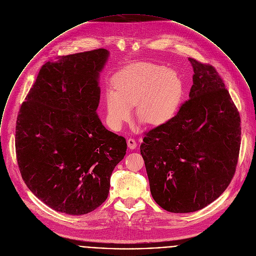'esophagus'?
<instances>
[{
    "instance_id": "34e87169",
    "label": "esophagus",
    "mask_w": 256,
    "mask_h": 256,
    "mask_svg": "<svg viewBox=\"0 0 256 256\" xmlns=\"http://www.w3.org/2000/svg\"><path fill=\"white\" fill-rule=\"evenodd\" d=\"M127 145H128V148H129V149H132V150L136 149V147H137L136 141H135L134 139H132V138H130V139L127 140Z\"/></svg>"
}]
</instances>
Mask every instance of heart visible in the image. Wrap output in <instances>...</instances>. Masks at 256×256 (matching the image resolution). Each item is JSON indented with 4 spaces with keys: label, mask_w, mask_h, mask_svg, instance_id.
I'll list each match as a JSON object with an SVG mask.
<instances>
[{
    "label": "heart",
    "mask_w": 256,
    "mask_h": 256,
    "mask_svg": "<svg viewBox=\"0 0 256 256\" xmlns=\"http://www.w3.org/2000/svg\"><path fill=\"white\" fill-rule=\"evenodd\" d=\"M182 93L178 76L164 66L153 64H132L115 78L114 91L106 96L108 122L121 128L132 114L144 123L159 126L167 123L176 112Z\"/></svg>",
    "instance_id": "b5f03b06"
}]
</instances>
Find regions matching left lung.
I'll return each mask as SVG.
<instances>
[{"instance_id":"left-lung-1","label":"left lung","mask_w":256,"mask_h":256,"mask_svg":"<svg viewBox=\"0 0 256 256\" xmlns=\"http://www.w3.org/2000/svg\"><path fill=\"white\" fill-rule=\"evenodd\" d=\"M188 60L190 99L140 146L153 198L176 214L200 210L226 190L240 148V112L222 78L212 66Z\"/></svg>"}]
</instances>
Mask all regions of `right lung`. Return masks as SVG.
Returning <instances> with one entry per match:
<instances>
[{
    "instance_id": "add662e5",
    "label": "right lung",
    "mask_w": 256,
    "mask_h": 256,
    "mask_svg": "<svg viewBox=\"0 0 256 256\" xmlns=\"http://www.w3.org/2000/svg\"><path fill=\"white\" fill-rule=\"evenodd\" d=\"M109 52L94 50L46 62L16 125L18 165L30 192L50 208L86 214L107 198L110 176L127 144L96 110L99 72Z\"/></svg>"
}]
</instances>
